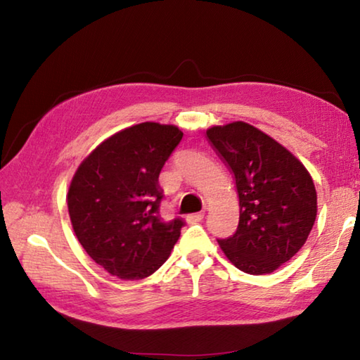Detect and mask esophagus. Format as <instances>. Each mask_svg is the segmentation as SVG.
Returning <instances> with one entry per match:
<instances>
[{
	"instance_id": "1",
	"label": "esophagus",
	"mask_w": 360,
	"mask_h": 360,
	"mask_svg": "<svg viewBox=\"0 0 360 360\" xmlns=\"http://www.w3.org/2000/svg\"><path fill=\"white\" fill-rule=\"evenodd\" d=\"M203 217H205L203 212H195V214H188L186 219L188 224H197L200 221H203Z\"/></svg>"
}]
</instances>
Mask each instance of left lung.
Masks as SVG:
<instances>
[{
    "mask_svg": "<svg viewBox=\"0 0 360 360\" xmlns=\"http://www.w3.org/2000/svg\"><path fill=\"white\" fill-rule=\"evenodd\" d=\"M212 148L235 176L240 222L217 240L241 271L265 275L300 251L311 231L318 195L313 179L290 152L246 122L206 130Z\"/></svg>",
    "mask_w": 360,
    "mask_h": 360,
    "instance_id": "obj_1",
    "label": "left lung"
}]
</instances>
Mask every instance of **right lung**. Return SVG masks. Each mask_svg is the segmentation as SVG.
Segmentation results:
<instances>
[{
    "label": "right lung",
    "mask_w": 360,
    "mask_h": 360,
    "mask_svg": "<svg viewBox=\"0 0 360 360\" xmlns=\"http://www.w3.org/2000/svg\"><path fill=\"white\" fill-rule=\"evenodd\" d=\"M181 139L174 125H133L103 141L71 181L68 211L75 233L112 276L148 278L179 240L186 222L160 217L158 176Z\"/></svg>",
    "instance_id": "obj_1"
}]
</instances>
